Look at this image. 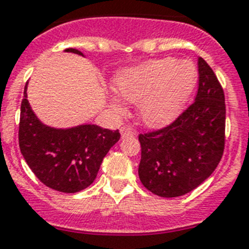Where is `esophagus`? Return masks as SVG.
Returning a JSON list of instances; mask_svg holds the SVG:
<instances>
[{"label": "esophagus", "mask_w": 249, "mask_h": 249, "mask_svg": "<svg viewBox=\"0 0 249 249\" xmlns=\"http://www.w3.org/2000/svg\"><path fill=\"white\" fill-rule=\"evenodd\" d=\"M121 138H128V137H134L135 131L130 128V126H123L120 128Z\"/></svg>", "instance_id": "34e87169"}]
</instances>
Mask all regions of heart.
I'll list each match as a JSON object with an SVG mask.
<instances>
[{
	"instance_id": "obj_1",
	"label": "heart",
	"mask_w": 249,
	"mask_h": 249,
	"mask_svg": "<svg viewBox=\"0 0 249 249\" xmlns=\"http://www.w3.org/2000/svg\"><path fill=\"white\" fill-rule=\"evenodd\" d=\"M197 69L191 61L157 58L142 62L119 72L115 84L125 101L138 102V116L151 128H162L177 119L195 89ZM118 94L111 105L119 112L125 106Z\"/></svg>"
}]
</instances>
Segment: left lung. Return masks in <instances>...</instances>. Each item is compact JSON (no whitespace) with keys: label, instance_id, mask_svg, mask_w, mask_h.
Instances as JSON below:
<instances>
[{"label":"left lung","instance_id":"8db88e82","mask_svg":"<svg viewBox=\"0 0 249 249\" xmlns=\"http://www.w3.org/2000/svg\"><path fill=\"white\" fill-rule=\"evenodd\" d=\"M195 102L166 128L139 135V179L160 197L184 196L210 178L223 157L225 97L209 64L198 57Z\"/></svg>","mask_w":249,"mask_h":249}]
</instances>
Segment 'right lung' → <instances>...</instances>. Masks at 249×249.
<instances>
[{"instance_id":"right-lung-1","label":"right lung","mask_w":249,"mask_h":249,"mask_svg":"<svg viewBox=\"0 0 249 249\" xmlns=\"http://www.w3.org/2000/svg\"><path fill=\"white\" fill-rule=\"evenodd\" d=\"M84 56L75 48H66ZM24 88L19 124V147L28 166L44 185L62 193H76L96 179L104 157L120 139L119 130L94 124L52 128L34 114Z\"/></svg>"}]
</instances>
